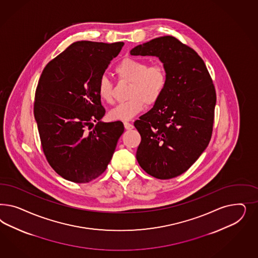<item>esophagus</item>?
Wrapping results in <instances>:
<instances>
[{
  "label": "esophagus",
  "mask_w": 258,
  "mask_h": 258,
  "mask_svg": "<svg viewBox=\"0 0 258 258\" xmlns=\"http://www.w3.org/2000/svg\"><path fill=\"white\" fill-rule=\"evenodd\" d=\"M124 125H125V130H133V125L128 123V122H124Z\"/></svg>",
  "instance_id": "1"
}]
</instances>
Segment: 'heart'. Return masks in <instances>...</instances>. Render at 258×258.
<instances>
[{
	"label": "heart",
	"mask_w": 258,
	"mask_h": 258,
	"mask_svg": "<svg viewBox=\"0 0 258 258\" xmlns=\"http://www.w3.org/2000/svg\"><path fill=\"white\" fill-rule=\"evenodd\" d=\"M114 71L120 80L132 82L126 101L118 104L109 111L112 120L126 121L134 117L145 108L155 105L162 98L167 87V73L164 66L149 63L139 58L125 57L117 63ZM96 91L102 101L113 103V83L107 76L99 78Z\"/></svg>",
	"instance_id": "heart-1"
}]
</instances>
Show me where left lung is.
Here are the masks:
<instances>
[{
  "label": "left lung",
  "instance_id": "obj_1",
  "mask_svg": "<svg viewBox=\"0 0 258 258\" xmlns=\"http://www.w3.org/2000/svg\"><path fill=\"white\" fill-rule=\"evenodd\" d=\"M133 55H154L164 63L167 87L153 108L134 122L141 135L136 159L150 176H180L211 140L216 90L203 58L172 36L134 47Z\"/></svg>",
  "mask_w": 258,
  "mask_h": 258
}]
</instances>
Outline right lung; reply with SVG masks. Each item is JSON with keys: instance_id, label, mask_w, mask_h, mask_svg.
Returning <instances> with one entry per match:
<instances>
[{"instance_id": "right-lung-1", "label": "right lung", "mask_w": 258, "mask_h": 258, "mask_svg": "<svg viewBox=\"0 0 258 258\" xmlns=\"http://www.w3.org/2000/svg\"><path fill=\"white\" fill-rule=\"evenodd\" d=\"M123 45L77 41L42 71L34 115L46 160L65 180L86 183L98 178L124 133L120 121H100L106 110L96 91L99 78ZM93 121L97 125L90 131Z\"/></svg>"}]
</instances>
